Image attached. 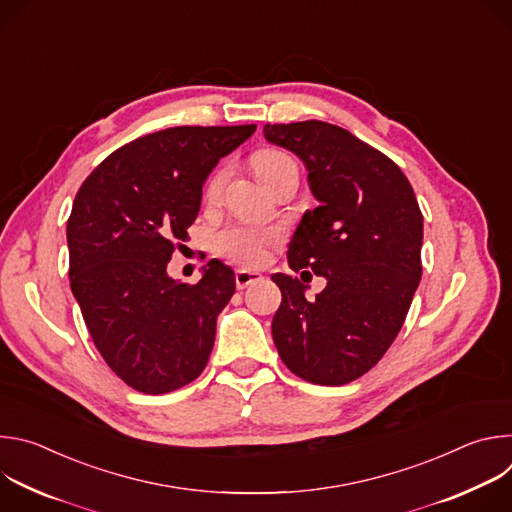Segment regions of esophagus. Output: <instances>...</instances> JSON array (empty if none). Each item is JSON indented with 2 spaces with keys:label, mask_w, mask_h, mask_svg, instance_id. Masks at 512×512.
Segmentation results:
<instances>
[{
  "label": "esophagus",
  "mask_w": 512,
  "mask_h": 512,
  "mask_svg": "<svg viewBox=\"0 0 512 512\" xmlns=\"http://www.w3.org/2000/svg\"><path fill=\"white\" fill-rule=\"evenodd\" d=\"M261 279V273H255V271H247V269H239L235 273V283H237V289H245L249 287L251 283L259 281Z\"/></svg>",
  "instance_id": "34e87169"
}]
</instances>
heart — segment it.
<instances>
[{
    "instance_id": "1",
    "label": "heart",
    "mask_w": 512,
    "mask_h": 512,
    "mask_svg": "<svg viewBox=\"0 0 512 512\" xmlns=\"http://www.w3.org/2000/svg\"><path fill=\"white\" fill-rule=\"evenodd\" d=\"M251 162L257 176L267 186L277 174H281L291 166H296V162L291 160L285 152L273 150V148L259 150L257 154H253ZM227 178H229V166L216 168L210 174V178L204 184V198L208 202H216L221 198ZM275 237L277 235L273 231H261L253 227H229L214 237V249L218 255L231 259L233 263H239L245 267H257L265 261L267 247L275 241Z\"/></svg>"
}]
</instances>
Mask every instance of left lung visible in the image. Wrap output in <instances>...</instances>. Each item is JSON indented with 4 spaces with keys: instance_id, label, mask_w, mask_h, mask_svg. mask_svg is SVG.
Instances as JSON below:
<instances>
[{
    "instance_id": "1",
    "label": "left lung",
    "mask_w": 512,
    "mask_h": 512,
    "mask_svg": "<svg viewBox=\"0 0 512 512\" xmlns=\"http://www.w3.org/2000/svg\"><path fill=\"white\" fill-rule=\"evenodd\" d=\"M263 131L304 160L320 200L304 214L287 263L328 281L310 302L298 277L271 275L281 289L273 342L300 379L346 385L375 367L405 322L421 279L423 214L401 168L350 131L316 119Z\"/></svg>"
}]
</instances>
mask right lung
<instances>
[{"label": "right lung", "mask_w": 512, "mask_h": 512, "mask_svg": "<svg viewBox=\"0 0 512 512\" xmlns=\"http://www.w3.org/2000/svg\"><path fill=\"white\" fill-rule=\"evenodd\" d=\"M255 125H182L137 137L81 184L66 223L70 289L109 369L164 395L192 383L214 346L235 273L212 259L198 283L166 267L200 210L202 184Z\"/></svg>", "instance_id": "obj_1"}]
</instances>
